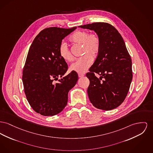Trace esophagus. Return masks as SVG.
<instances>
[{
  "label": "esophagus",
  "instance_id": "obj_1",
  "mask_svg": "<svg viewBox=\"0 0 153 153\" xmlns=\"http://www.w3.org/2000/svg\"><path fill=\"white\" fill-rule=\"evenodd\" d=\"M79 77H80V78H81V77H84V74H79Z\"/></svg>",
  "mask_w": 153,
  "mask_h": 153
}]
</instances>
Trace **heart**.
<instances>
[{"instance_id":"heart-1","label":"heart","mask_w":153,"mask_h":153,"mask_svg":"<svg viewBox=\"0 0 153 153\" xmlns=\"http://www.w3.org/2000/svg\"><path fill=\"white\" fill-rule=\"evenodd\" d=\"M70 40L74 43L82 45V55H85L71 64L70 70L79 74L85 73L92 63V59L90 55L94 57L99 53L100 45L99 36L96 33H90L87 30H79L71 36ZM59 54L66 61H71L73 59L68 46L63 42L59 47Z\"/></svg>"}]
</instances>
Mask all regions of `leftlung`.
I'll use <instances>...</instances> for the list:
<instances>
[{
  "instance_id": "left-lung-1",
  "label": "left lung",
  "mask_w": 153,
  "mask_h": 153,
  "mask_svg": "<svg viewBox=\"0 0 153 153\" xmlns=\"http://www.w3.org/2000/svg\"><path fill=\"white\" fill-rule=\"evenodd\" d=\"M79 27L94 30L100 41L98 56L86 74L90 80L87 93L90 102L103 110L117 108L126 99L132 80V61L125 42L117 29L108 23Z\"/></svg>"
}]
</instances>
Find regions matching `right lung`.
Segmentation results:
<instances>
[{"label": "right lung", "mask_w": 153, "mask_h": 153, "mask_svg": "<svg viewBox=\"0 0 153 153\" xmlns=\"http://www.w3.org/2000/svg\"><path fill=\"white\" fill-rule=\"evenodd\" d=\"M76 28H45L30 47L22 82L29 105L41 115L53 116L61 112L67 105L69 91L78 80L77 73L73 71L63 77L68 65L59 54L62 40Z\"/></svg>", "instance_id": "add662e5"}]
</instances>
